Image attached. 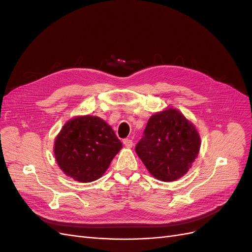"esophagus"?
I'll list each match as a JSON object with an SVG mask.
<instances>
[{
  "instance_id": "1",
  "label": "esophagus",
  "mask_w": 252,
  "mask_h": 252,
  "mask_svg": "<svg viewBox=\"0 0 252 252\" xmlns=\"http://www.w3.org/2000/svg\"><path fill=\"white\" fill-rule=\"evenodd\" d=\"M123 143H124V145H125V147H127V148L132 147V145H133V142H132V140H130V139H125V140H123Z\"/></svg>"
}]
</instances>
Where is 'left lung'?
I'll use <instances>...</instances> for the list:
<instances>
[{"label": "left lung", "instance_id": "1", "mask_svg": "<svg viewBox=\"0 0 252 252\" xmlns=\"http://www.w3.org/2000/svg\"><path fill=\"white\" fill-rule=\"evenodd\" d=\"M200 146L199 132L191 122L168 108L150 117L135 152L156 179L172 182L191 168Z\"/></svg>", "mask_w": 252, "mask_h": 252}]
</instances>
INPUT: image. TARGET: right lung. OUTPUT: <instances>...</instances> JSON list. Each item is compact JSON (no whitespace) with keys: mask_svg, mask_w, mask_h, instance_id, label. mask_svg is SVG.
Segmentation results:
<instances>
[{"mask_svg":"<svg viewBox=\"0 0 252 252\" xmlns=\"http://www.w3.org/2000/svg\"><path fill=\"white\" fill-rule=\"evenodd\" d=\"M123 147L105 121L83 116L69 120L55 142L60 168L74 181L89 183L101 178Z\"/></svg>","mask_w":252,"mask_h":252,"instance_id":"right-lung-1","label":"right lung"}]
</instances>
